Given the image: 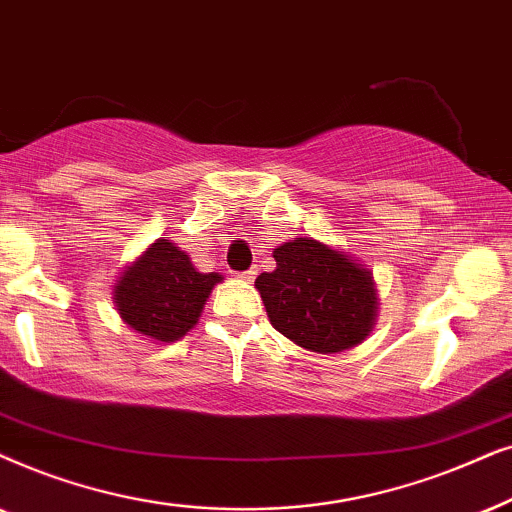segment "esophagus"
Returning a JSON list of instances; mask_svg holds the SVG:
<instances>
[{
    "label": "esophagus",
    "mask_w": 512,
    "mask_h": 512,
    "mask_svg": "<svg viewBox=\"0 0 512 512\" xmlns=\"http://www.w3.org/2000/svg\"><path fill=\"white\" fill-rule=\"evenodd\" d=\"M255 276H257V269H248V271H241V274H238V278H241V281H245V283L255 281Z\"/></svg>",
    "instance_id": "34e87169"
}]
</instances>
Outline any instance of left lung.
<instances>
[{"mask_svg":"<svg viewBox=\"0 0 512 512\" xmlns=\"http://www.w3.org/2000/svg\"><path fill=\"white\" fill-rule=\"evenodd\" d=\"M274 260L255 288L281 335L316 353L353 349L370 335L377 290L358 260L309 236L278 245Z\"/></svg>","mask_w":512,"mask_h":512,"instance_id":"obj_1","label":"left lung"}]
</instances>
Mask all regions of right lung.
<instances>
[{"label":"right lung","mask_w":512,"mask_h":512,"mask_svg":"<svg viewBox=\"0 0 512 512\" xmlns=\"http://www.w3.org/2000/svg\"><path fill=\"white\" fill-rule=\"evenodd\" d=\"M220 274H201L168 238L149 245L114 285V304L128 327L156 342H177L199 323Z\"/></svg>","instance_id":"1"}]
</instances>
